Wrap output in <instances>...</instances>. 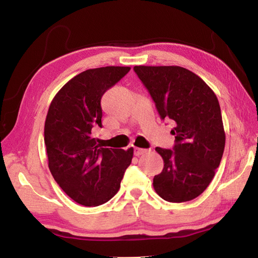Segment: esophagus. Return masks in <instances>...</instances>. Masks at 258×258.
<instances>
[{"label":"esophagus","instance_id":"obj_1","mask_svg":"<svg viewBox=\"0 0 258 258\" xmlns=\"http://www.w3.org/2000/svg\"><path fill=\"white\" fill-rule=\"evenodd\" d=\"M147 149H142V148H138V147H134V155L135 156H141L143 154H146Z\"/></svg>","mask_w":258,"mask_h":258}]
</instances>
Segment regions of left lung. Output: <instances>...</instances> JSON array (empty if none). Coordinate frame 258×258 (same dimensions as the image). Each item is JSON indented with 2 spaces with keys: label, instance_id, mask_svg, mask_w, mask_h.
Segmentation results:
<instances>
[{
  "label": "left lung",
  "instance_id": "8db88e82",
  "mask_svg": "<svg viewBox=\"0 0 258 258\" xmlns=\"http://www.w3.org/2000/svg\"><path fill=\"white\" fill-rule=\"evenodd\" d=\"M161 119H171L173 150L157 147L164 168L154 189L171 203L197 198L212 182L225 146L221 108L215 93L195 73L178 66H135Z\"/></svg>",
  "mask_w": 258,
  "mask_h": 258
}]
</instances>
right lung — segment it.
<instances>
[{"mask_svg":"<svg viewBox=\"0 0 258 258\" xmlns=\"http://www.w3.org/2000/svg\"><path fill=\"white\" fill-rule=\"evenodd\" d=\"M130 69H87L61 87L49 107L44 142L50 172L66 195L83 206L109 202L118 192L132 161L133 148H101L93 138V131L102 126L103 93Z\"/></svg>","mask_w":258,"mask_h":258,"instance_id":"1","label":"right lung"}]
</instances>
